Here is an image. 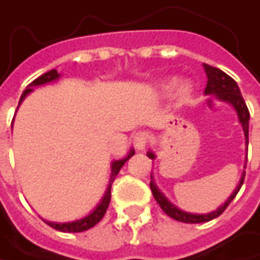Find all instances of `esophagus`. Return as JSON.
<instances>
[{"mask_svg":"<svg viewBox=\"0 0 260 260\" xmlns=\"http://www.w3.org/2000/svg\"><path fill=\"white\" fill-rule=\"evenodd\" d=\"M147 143H149V134L147 132H137L134 135V144H135L137 149L143 150Z\"/></svg>","mask_w":260,"mask_h":260,"instance_id":"1","label":"esophagus"}]
</instances>
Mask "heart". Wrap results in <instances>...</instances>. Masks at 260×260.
<instances>
[{
	"mask_svg": "<svg viewBox=\"0 0 260 260\" xmlns=\"http://www.w3.org/2000/svg\"><path fill=\"white\" fill-rule=\"evenodd\" d=\"M173 85H175V81H172V82H169V84L166 85V88H172ZM188 90H189V87H188V85H182V87H181V91H182V93H186Z\"/></svg>",
	"mask_w": 260,
	"mask_h": 260,
	"instance_id": "heart-1",
	"label": "heart"
}]
</instances>
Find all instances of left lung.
I'll return each mask as SVG.
<instances>
[{
  "mask_svg": "<svg viewBox=\"0 0 260 260\" xmlns=\"http://www.w3.org/2000/svg\"><path fill=\"white\" fill-rule=\"evenodd\" d=\"M205 68V72H206V77H208V82H206V88H205V93L206 94H217L220 99L229 102L234 105V108L238 113V117H239V122L244 128V132H245V140L248 143V119H250V113H248V108L245 105V101L239 91V87L238 84L235 82L234 78H231L228 74H224L223 71L217 69V68H212L209 64H203ZM147 156L150 159L155 158V155L152 152L147 153ZM244 178H245V173L242 175V179L239 182L238 188L234 191V194L226 200V203L223 206H220L217 211L211 212V214H203V215H197V214H188V212H183L181 209H178L176 206H173L159 191L158 188L155 186L153 182H150V189H152V194L155 197V200L158 202V205L161 206V209L169 215L172 217L173 220H178V221H182V223H205V221H209V220H214L217 218L218 215H221L226 208L231 205V202L235 199V196L238 194L241 185L244 183Z\"/></svg>",
  "mask_w": 260,
  "mask_h": 260,
  "instance_id": "obj_1",
  "label": "left lung"
}]
</instances>
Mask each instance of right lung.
I'll list each match as a JSON object with an SVG mask.
<instances>
[{
    "instance_id": "obj_1",
    "label": "right lung",
    "mask_w": 260,
    "mask_h": 260,
    "mask_svg": "<svg viewBox=\"0 0 260 260\" xmlns=\"http://www.w3.org/2000/svg\"><path fill=\"white\" fill-rule=\"evenodd\" d=\"M60 77L58 75V72L55 71V69H52V71H49V72H46V74H43L42 77H39L37 79H34L28 87H26V90L22 93V96H21V101H19V104L24 101V98H25L26 94L29 93V91H32V88L31 87H36V85H42V84H46V82H51V81H54V79H57ZM134 155V150H131L129 155L126 156V158H123V159H119V161H114L113 162V166H111V181H110V186H108V189H107V192H105V196H104V199H102V202L99 203V206L90 214V215H87V217H84V218H81V220H77V221H72V223H49V221H46L51 228H54V229H57V231H60V232H84V231H88L90 228H93L94 224H98L102 218H104V215H105V212H107V209H108V205H110V200H111V183L114 181V178L117 176V173L120 172V169H122V166L129 159L131 156Z\"/></svg>"
}]
</instances>
